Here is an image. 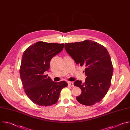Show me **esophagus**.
<instances>
[{"label":"esophagus","instance_id":"esophagus-1","mask_svg":"<svg viewBox=\"0 0 130 130\" xmlns=\"http://www.w3.org/2000/svg\"><path fill=\"white\" fill-rule=\"evenodd\" d=\"M68 85L69 86H70V87H73L74 86V85H73V83L71 82H69L68 83Z\"/></svg>","mask_w":130,"mask_h":130}]
</instances>
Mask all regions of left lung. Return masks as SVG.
I'll return each mask as SVG.
<instances>
[{"label":"left lung","instance_id":"1","mask_svg":"<svg viewBox=\"0 0 130 130\" xmlns=\"http://www.w3.org/2000/svg\"><path fill=\"white\" fill-rule=\"evenodd\" d=\"M65 48L77 64L86 67L85 83L79 80L74 83L82 90L76 100L85 106L99 103L110 88L113 72L108 51L100 43L89 40L65 43Z\"/></svg>","mask_w":130,"mask_h":130}]
</instances>
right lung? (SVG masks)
Instances as JSON below:
<instances>
[{
    "label": "right lung",
    "instance_id": "right-lung-1",
    "mask_svg": "<svg viewBox=\"0 0 130 130\" xmlns=\"http://www.w3.org/2000/svg\"><path fill=\"white\" fill-rule=\"evenodd\" d=\"M64 43L37 42L24 52L20 68V76L24 92L35 104L41 106L55 104L62 89L67 83H56L44 72L50 67V61L64 48Z\"/></svg>",
    "mask_w": 130,
    "mask_h": 130
}]
</instances>
